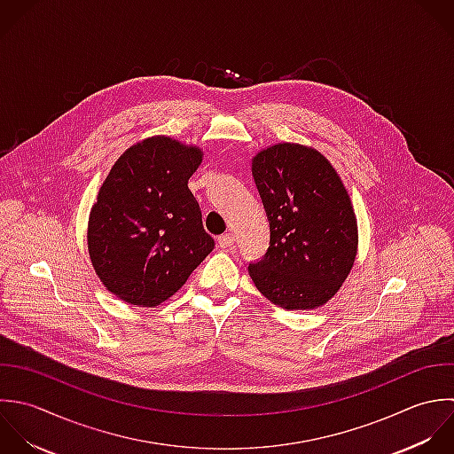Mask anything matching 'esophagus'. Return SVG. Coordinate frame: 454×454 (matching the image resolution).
<instances>
[{
	"label": "esophagus",
	"mask_w": 454,
	"mask_h": 454,
	"mask_svg": "<svg viewBox=\"0 0 454 454\" xmlns=\"http://www.w3.org/2000/svg\"><path fill=\"white\" fill-rule=\"evenodd\" d=\"M233 242H235L233 233H224V235H221V237H219V240H217V244H219V247H221V249H228V247H231V246H233Z\"/></svg>",
	"instance_id": "esophagus-1"
}]
</instances>
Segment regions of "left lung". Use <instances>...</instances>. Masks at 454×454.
Wrapping results in <instances>:
<instances>
[{"label": "left lung", "instance_id": "left-lung-1", "mask_svg": "<svg viewBox=\"0 0 454 454\" xmlns=\"http://www.w3.org/2000/svg\"><path fill=\"white\" fill-rule=\"evenodd\" d=\"M253 178L270 242L249 263L254 286L283 309H315L341 288L357 254V219L331 162L315 148L278 143L256 153Z\"/></svg>", "mask_w": 454, "mask_h": 454}]
</instances>
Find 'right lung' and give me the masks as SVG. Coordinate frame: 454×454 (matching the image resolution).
Segmentation results:
<instances>
[{"label": "right lung", "instance_id": "add662e5", "mask_svg": "<svg viewBox=\"0 0 454 454\" xmlns=\"http://www.w3.org/2000/svg\"><path fill=\"white\" fill-rule=\"evenodd\" d=\"M203 152L168 136L127 148L104 180L88 221V253L102 285L153 308L178 292L214 239L187 187Z\"/></svg>", "mask_w": 454, "mask_h": 454}]
</instances>
